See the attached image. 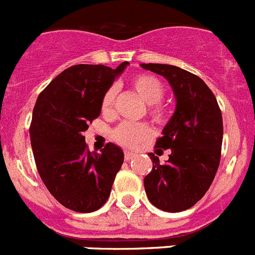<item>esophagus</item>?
<instances>
[{
  "label": "esophagus",
  "instance_id": "34e87169",
  "mask_svg": "<svg viewBox=\"0 0 255 255\" xmlns=\"http://www.w3.org/2000/svg\"><path fill=\"white\" fill-rule=\"evenodd\" d=\"M134 156H135V153H134V152H130V151H125V160L126 161L131 160Z\"/></svg>",
  "mask_w": 255,
  "mask_h": 255
}]
</instances>
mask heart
<instances>
[{"instance_id": "1", "label": "heart", "mask_w": 255, "mask_h": 255, "mask_svg": "<svg viewBox=\"0 0 255 255\" xmlns=\"http://www.w3.org/2000/svg\"><path fill=\"white\" fill-rule=\"evenodd\" d=\"M130 86L143 103L150 105V115L157 121H163L167 117V111L163 105L159 104L164 95V86L157 78L148 74H138L131 78ZM116 98V88L109 87L104 92L100 103L102 113L105 116L112 115L113 103ZM151 136V129L144 124L124 123L119 125L113 131L116 142L125 147H132L142 140L148 139Z\"/></svg>"}]
</instances>
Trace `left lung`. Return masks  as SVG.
Returning a JSON list of instances; mask_svg holds the SVG:
<instances>
[{
    "mask_svg": "<svg viewBox=\"0 0 255 255\" xmlns=\"http://www.w3.org/2000/svg\"><path fill=\"white\" fill-rule=\"evenodd\" d=\"M140 66L165 78L176 99L173 116L156 142L159 148H170L169 159L160 164L150 153L153 167L143 180L144 190L155 207L184 211L206 194L215 177L223 142L222 112L215 95L197 75L173 65Z\"/></svg>",
    "mask_w": 255,
    "mask_h": 255,
    "instance_id": "obj_1",
    "label": "left lung"
}]
</instances>
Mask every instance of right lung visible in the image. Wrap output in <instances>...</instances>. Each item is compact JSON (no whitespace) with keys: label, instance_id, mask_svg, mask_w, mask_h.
<instances>
[{"label":"right lung","instance_id":"right-lung-1","mask_svg":"<svg viewBox=\"0 0 255 255\" xmlns=\"http://www.w3.org/2000/svg\"><path fill=\"white\" fill-rule=\"evenodd\" d=\"M129 62L116 69L104 65H74L57 75L36 100L29 128L36 167L49 193L77 212L104 205L124 163V151L108 143L90 152L83 131L100 116L104 92Z\"/></svg>","mask_w":255,"mask_h":255}]
</instances>
